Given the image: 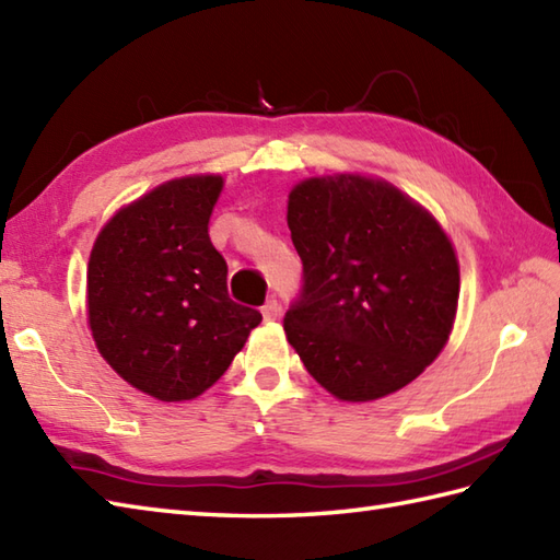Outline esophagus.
Listing matches in <instances>:
<instances>
[{
    "mask_svg": "<svg viewBox=\"0 0 560 560\" xmlns=\"http://www.w3.org/2000/svg\"><path fill=\"white\" fill-rule=\"evenodd\" d=\"M261 315H265V320H267V323L277 320V317L281 315V305L271 299V301H267L265 305H261Z\"/></svg>",
    "mask_w": 560,
    "mask_h": 560,
    "instance_id": "obj_1",
    "label": "esophagus"
}]
</instances>
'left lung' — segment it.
<instances>
[{
    "instance_id": "left-lung-1",
    "label": "left lung",
    "mask_w": 560,
    "mask_h": 560,
    "mask_svg": "<svg viewBox=\"0 0 560 560\" xmlns=\"http://www.w3.org/2000/svg\"><path fill=\"white\" fill-rule=\"evenodd\" d=\"M289 230L303 293L283 332L342 402L408 386L442 354L458 311V257L442 223L398 186L359 172L301 179Z\"/></svg>"
}]
</instances>
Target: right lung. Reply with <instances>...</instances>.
Here are the masks:
<instances>
[{
	"mask_svg": "<svg viewBox=\"0 0 560 560\" xmlns=\"http://www.w3.org/2000/svg\"><path fill=\"white\" fill-rule=\"evenodd\" d=\"M221 174L170 179L108 218L86 265V325L116 374L162 402L199 398L221 378L255 308L228 295V265L208 237Z\"/></svg>",
	"mask_w": 560,
	"mask_h": 560,
	"instance_id": "right-lung-1",
	"label": "right lung"
}]
</instances>
